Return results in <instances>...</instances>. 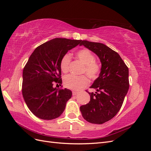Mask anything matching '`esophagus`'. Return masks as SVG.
Instances as JSON below:
<instances>
[{
    "label": "esophagus",
    "mask_w": 151,
    "mask_h": 151,
    "mask_svg": "<svg viewBox=\"0 0 151 151\" xmlns=\"http://www.w3.org/2000/svg\"><path fill=\"white\" fill-rule=\"evenodd\" d=\"M77 94H78V92H77V91H72V95L73 96H76Z\"/></svg>",
    "instance_id": "obj_1"
}]
</instances>
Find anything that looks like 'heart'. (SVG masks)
<instances>
[{
  "label": "heart",
  "instance_id": "b5f03b06",
  "mask_svg": "<svg viewBox=\"0 0 151 151\" xmlns=\"http://www.w3.org/2000/svg\"><path fill=\"white\" fill-rule=\"evenodd\" d=\"M79 60L84 64L82 72L86 74L91 79L96 80L101 72V67L95 60L94 54L89 49L84 48L79 50L76 53ZM71 57L68 53L63 55L60 60V68L63 73L69 71ZM86 75L76 76L68 75L64 79V84L66 88L72 90H80L88 85L89 81Z\"/></svg>",
  "mask_w": 151,
  "mask_h": 151
}]
</instances>
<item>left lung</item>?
I'll use <instances>...</instances> for the list:
<instances>
[{"instance_id": "1", "label": "left lung", "mask_w": 151, "mask_h": 151, "mask_svg": "<svg viewBox=\"0 0 151 151\" xmlns=\"http://www.w3.org/2000/svg\"><path fill=\"white\" fill-rule=\"evenodd\" d=\"M80 45L95 53L101 62L99 76L90 88V101L80 107L84 119L102 124L110 120L120 111L129 88V68L117 52L103 43L83 40Z\"/></svg>"}]
</instances>
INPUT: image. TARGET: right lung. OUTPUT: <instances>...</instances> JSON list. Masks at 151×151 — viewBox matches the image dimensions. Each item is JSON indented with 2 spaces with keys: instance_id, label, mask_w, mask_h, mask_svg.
<instances>
[{
  "instance_id": "obj_1",
  "label": "right lung",
  "mask_w": 151,
  "mask_h": 151,
  "mask_svg": "<svg viewBox=\"0 0 151 151\" xmlns=\"http://www.w3.org/2000/svg\"><path fill=\"white\" fill-rule=\"evenodd\" d=\"M81 40L57 38L40 45L32 53L22 72V93L34 115L43 120L60 116L72 96L69 89L53 88L62 84L60 60Z\"/></svg>"
}]
</instances>
